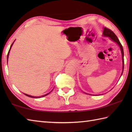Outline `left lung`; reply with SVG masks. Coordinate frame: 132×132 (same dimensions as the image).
I'll list each match as a JSON object with an SVG mask.
<instances>
[{"mask_svg": "<svg viewBox=\"0 0 132 132\" xmlns=\"http://www.w3.org/2000/svg\"><path fill=\"white\" fill-rule=\"evenodd\" d=\"M103 36H106V37H109L111 38V40L115 42L117 44L119 45V46L120 47V49H121V54H122V72L121 75L123 73V71H124V50H123V47L122 45L120 43L119 40L117 38L116 35L114 34L113 31H112L111 30L107 28H104V30H103Z\"/></svg>", "mask_w": 132, "mask_h": 132, "instance_id": "obj_1", "label": "left lung"}]
</instances>
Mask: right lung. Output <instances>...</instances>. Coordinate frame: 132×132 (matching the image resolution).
Listing matches in <instances>:
<instances>
[{
    "instance_id": "add662e5",
    "label": "right lung",
    "mask_w": 132,
    "mask_h": 132,
    "mask_svg": "<svg viewBox=\"0 0 132 132\" xmlns=\"http://www.w3.org/2000/svg\"><path fill=\"white\" fill-rule=\"evenodd\" d=\"M14 43V42H13ZM13 43L12 44V45H11V47H10V50H9V51H8V54H7V62H8V55H9V53H10V49H11V47H12V45H13ZM50 92H50L49 93H48V94H45V95H43V96H31V95H27V94H25L26 95V96H28V97H32V98H40V97H44V96H46V95H47L48 94H49Z\"/></svg>"
}]
</instances>
